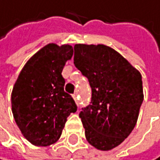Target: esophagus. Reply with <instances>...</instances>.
Listing matches in <instances>:
<instances>
[{
    "label": "esophagus",
    "instance_id": "esophagus-1",
    "mask_svg": "<svg viewBox=\"0 0 160 160\" xmlns=\"http://www.w3.org/2000/svg\"><path fill=\"white\" fill-rule=\"evenodd\" d=\"M73 100L75 101V103H77L78 105L79 104V96H78V92H75V94H73Z\"/></svg>",
    "mask_w": 160,
    "mask_h": 160
}]
</instances>
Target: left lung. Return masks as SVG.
Wrapping results in <instances>:
<instances>
[{"label": "left lung", "instance_id": "left-lung-1", "mask_svg": "<svg viewBox=\"0 0 160 160\" xmlns=\"http://www.w3.org/2000/svg\"><path fill=\"white\" fill-rule=\"evenodd\" d=\"M73 63L92 88L91 104L79 113L86 138L97 149L111 150L137 122L143 102L141 73L103 44H75Z\"/></svg>", "mask_w": 160, "mask_h": 160}]
</instances>
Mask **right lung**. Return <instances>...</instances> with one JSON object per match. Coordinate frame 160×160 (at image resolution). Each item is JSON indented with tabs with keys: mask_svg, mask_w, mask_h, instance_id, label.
Segmentation results:
<instances>
[{
	"mask_svg": "<svg viewBox=\"0 0 160 160\" xmlns=\"http://www.w3.org/2000/svg\"><path fill=\"white\" fill-rule=\"evenodd\" d=\"M72 46L49 43L26 62L15 82L12 112L23 136L36 146L59 139L70 113L77 112L72 96L64 92L61 72L72 59Z\"/></svg>",
	"mask_w": 160,
	"mask_h": 160,
	"instance_id": "right-lung-1",
	"label": "right lung"
}]
</instances>
